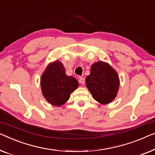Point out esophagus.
I'll return each instance as SVG.
<instances>
[{
    "instance_id": "obj_1",
    "label": "esophagus",
    "mask_w": 155,
    "mask_h": 155,
    "mask_svg": "<svg viewBox=\"0 0 155 155\" xmlns=\"http://www.w3.org/2000/svg\"><path fill=\"white\" fill-rule=\"evenodd\" d=\"M78 81H79L80 84L84 85L85 84V78L83 77H80L79 79H78Z\"/></svg>"
}]
</instances>
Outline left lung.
<instances>
[{
	"mask_svg": "<svg viewBox=\"0 0 155 155\" xmlns=\"http://www.w3.org/2000/svg\"><path fill=\"white\" fill-rule=\"evenodd\" d=\"M85 83L94 100L103 104L114 100L120 85L116 71L109 64L101 61L92 64Z\"/></svg>",
	"mask_w": 155,
	"mask_h": 155,
	"instance_id": "left-lung-1",
	"label": "left lung"
}]
</instances>
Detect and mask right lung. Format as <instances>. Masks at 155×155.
<instances>
[{
	"label": "right lung",
	"mask_w": 155,
	"mask_h": 155,
	"mask_svg": "<svg viewBox=\"0 0 155 155\" xmlns=\"http://www.w3.org/2000/svg\"><path fill=\"white\" fill-rule=\"evenodd\" d=\"M78 86L77 80L67 76L64 66L58 61L48 64L41 78L43 95L48 103L56 107L64 104Z\"/></svg>",
	"instance_id": "obj_1"
}]
</instances>
